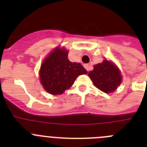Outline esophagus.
<instances>
[{"label": "esophagus", "instance_id": "1", "mask_svg": "<svg viewBox=\"0 0 147 147\" xmlns=\"http://www.w3.org/2000/svg\"><path fill=\"white\" fill-rule=\"evenodd\" d=\"M84 67H85V68L87 70V71H89V70H90V65H89L85 64V65H84Z\"/></svg>", "mask_w": 147, "mask_h": 147}]
</instances>
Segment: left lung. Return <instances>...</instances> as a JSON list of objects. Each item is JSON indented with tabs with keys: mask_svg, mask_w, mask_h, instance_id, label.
Wrapping results in <instances>:
<instances>
[{
	"mask_svg": "<svg viewBox=\"0 0 147 147\" xmlns=\"http://www.w3.org/2000/svg\"><path fill=\"white\" fill-rule=\"evenodd\" d=\"M88 76L95 86L106 93L113 92L122 81L121 74L117 66L107 59L95 65L93 71L88 73Z\"/></svg>",
	"mask_w": 147,
	"mask_h": 147,
	"instance_id": "8db88e82",
	"label": "left lung"
}]
</instances>
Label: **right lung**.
Here are the masks:
<instances>
[{
  "label": "right lung",
  "mask_w": 147,
  "mask_h": 147,
  "mask_svg": "<svg viewBox=\"0 0 147 147\" xmlns=\"http://www.w3.org/2000/svg\"><path fill=\"white\" fill-rule=\"evenodd\" d=\"M67 54L64 48L57 47L41 65L40 82L50 94H62L72 86L77 76L88 74L80 63L69 61Z\"/></svg>",
  "instance_id": "obj_1"
}]
</instances>
